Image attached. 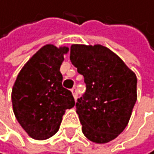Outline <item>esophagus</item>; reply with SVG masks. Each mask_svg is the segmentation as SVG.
I'll use <instances>...</instances> for the list:
<instances>
[{
    "label": "esophagus",
    "mask_w": 154,
    "mask_h": 154,
    "mask_svg": "<svg viewBox=\"0 0 154 154\" xmlns=\"http://www.w3.org/2000/svg\"><path fill=\"white\" fill-rule=\"evenodd\" d=\"M72 96H74V99L75 100L78 99V88H76V87H72Z\"/></svg>",
    "instance_id": "1"
}]
</instances>
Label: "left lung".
<instances>
[{
	"instance_id": "left-lung-1",
	"label": "left lung",
	"mask_w": 154,
	"mask_h": 154,
	"mask_svg": "<svg viewBox=\"0 0 154 154\" xmlns=\"http://www.w3.org/2000/svg\"><path fill=\"white\" fill-rule=\"evenodd\" d=\"M70 59L86 91L75 104L82 133L96 144L112 141L127 126L137 101V76L101 45H72Z\"/></svg>"
}]
</instances>
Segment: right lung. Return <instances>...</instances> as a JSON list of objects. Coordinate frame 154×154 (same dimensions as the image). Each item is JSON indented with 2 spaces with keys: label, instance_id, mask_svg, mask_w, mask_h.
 Returning a JSON list of instances; mask_svg holds the SVG:
<instances>
[{
  "label": "right lung",
  "instance_id": "1",
  "mask_svg": "<svg viewBox=\"0 0 154 154\" xmlns=\"http://www.w3.org/2000/svg\"><path fill=\"white\" fill-rule=\"evenodd\" d=\"M68 52V46L43 45L26 62L13 84L14 116L35 140H46L55 135L66 109L75 106L71 91L62 86L60 72Z\"/></svg>",
  "mask_w": 154,
  "mask_h": 154
}]
</instances>
